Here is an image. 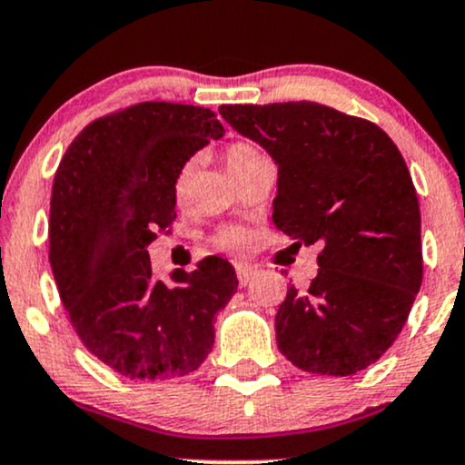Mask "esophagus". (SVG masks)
<instances>
[{
    "label": "esophagus",
    "instance_id": "esophagus-1",
    "mask_svg": "<svg viewBox=\"0 0 465 465\" xmlns=\"http://www.w3.org/2000/svg\"><path fill=\"white\" fill-rule=\"evenodd\" d=\"M236 273H238V282L242 286H247L251 280H253L255 275H258V269H255V266H251V264H238L236 266Z\"/></svg>",
    "mask_w": 465,
    "mask_h": 465
}]
</instances>
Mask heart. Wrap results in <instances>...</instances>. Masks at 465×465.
Segmentation results:
<instances>
[{"mask_svg": "<svg viewBox=\"0 0 465 465\" xmlns=\"http://www.w3.org/2000/svg\"><path fill=\"white\" fill-rule=\"evenodd\" d=\"M262 159H266V154L260 151L255 143H249V142H236L225 151L227 170L232 173L233 179L240 177V174H242L244 170H249L253 163L262 162ZM188 185H190V163H185L177 173V179H174V194H177L179 201L183 199L185 192H188ZM216 244L229 251H242L247 249L249 244V233L244 232L242 227L227 225L216 233Z\"/></svg>", "mask_w": 465, "mask_h": 465, "instance_id": "heart-1", "label": "heart"}]
</instances>
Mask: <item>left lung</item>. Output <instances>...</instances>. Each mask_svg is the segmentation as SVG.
Returning a JSON list of instances; mask_svg holds the SVG:
<instances>
[{
  "label": "left lung",
  "instance_id": "obj_1",
  "mask_svg": "<svg viewBox=\"0 0 465 465\" xmlns=\"http://www.w3.org/2000/svg\"><path fill=\"white\" fill-rule=\"evenodd\" d=\"M277 163L273 223L319 244L308 291L288 288L277 348L295 367L351 376L391 348L421 286L420 203L381 126L317 103L223 104Z\"/></svg>",
  "mask_w": 465,
  "mask_h": 465
}]
</instances>
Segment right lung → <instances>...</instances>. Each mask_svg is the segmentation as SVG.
<instances>
[{
  "label": "right lung",
  "mask_w": 465,
  "mask_h": 465,
  "mask_svg": "<svg viewBox=\"0 0 465 465\" xmlns=\"http://www.w3.org/2000/svg\"><path fill=\"white\" fill-rule=\"evenodd\" d=\"M223 133L203 106L140 103L84 126L58 163L50 201L58 295L84 348L131 381L194 371L238 288L233 266L216 255L159 280L146 251L177 218V173Z\"/></svg>",
  "instance_id": "right-lung-1"
}]
</instances>
